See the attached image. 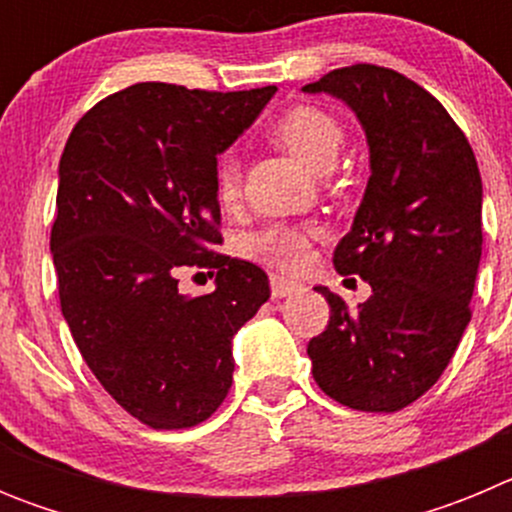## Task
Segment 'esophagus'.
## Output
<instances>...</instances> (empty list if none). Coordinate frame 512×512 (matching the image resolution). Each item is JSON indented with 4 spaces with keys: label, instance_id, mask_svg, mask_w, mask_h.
<instances>
[{
    "label": "esophagus",
    "instance_id": "esophagus-1",
    "mask_svg": "<svg viewBox=\"0 0 512 512\" xmlns=\"http://www.w3.org/2000/svg\"><path fill=\"white\" fill-rule=\"evenodd\" d=\"M271 297H287L292 295V292H297V289H302L300 282H295V279H287V277H279V274H271Z\"/></svg>",
    "mask_w": 512,
    "mask_h": 512
}]
</instances>
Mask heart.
I'll list each match as a JSON object with an SVG mask.
<instances>
[{"label":"heart","instance_id":"b5f03b06","mask_svg":"<svg viewBox=\"0 0 512 512\" xmlns=\"http://www.w3.org/2000/svg\"><path fill=\"white\" fill-rule=\"evenodd\" d=\"M271 135L287 151L295 153L302 164L315 171H325L341 151L343 125L333 112L323 110L318 104H292L274 120ZM212 189L223 207H233L241 200L243 171L241 161L233 153H223L215 161ZM315 238H318V230L310 225H269L259 233L248 235L246 253L251 259L277 266V269H300L310 256Z\"/></svg>","mask_w":512,"mask_h":512}]
</instances>
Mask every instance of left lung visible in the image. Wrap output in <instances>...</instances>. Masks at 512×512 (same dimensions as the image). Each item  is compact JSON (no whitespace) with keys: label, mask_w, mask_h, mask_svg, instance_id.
I'll list each match as a JSON object with an SVG mask.
<instances>
[{"label":"left lung","mask_w":512,"mask_h":512,"mask_svg":"<svg viewBox=\"0 0 512 512\" xmlns=\"http://www.w3.org/2000/svg\"><path fill=\"white\" fill-rule=\"evenodd\" d=\"M356 112L372 176L354 228L333 251L372 297L348 310L328 287L330 318L307 356L320 390L346 408L397 413L431 390L472 318L482 256V176L467 135L408 76L354 63L312 81Z\"/></svg>","instance_id":"obj_1"}]
</instances>
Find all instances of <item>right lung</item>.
<instances>
[{
	"mask_svg": "<svg viewBox=\"0 0 512 512\" xmlns=\"http://www.w3.org/2000/svg\"><path fill=\"white\" fill-rule=\"evenodd\" d=\"M274 92L143 81L94 104L63 148L51 228L61 312L99 384L156 431L223 405L230 341L269 300L259 266L217 251L212 171ZM184 270H207L216 292L182 296Z\"/></svg>",
	"mask_w": 512,
	"mask_h": 512,
	"instance_id": "add662e5",
	"label": "right lung"
}]
</instances>
